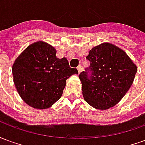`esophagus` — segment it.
I'll return each instance as SVG.
<instances>
[{
    "label": "esophagus",
    "mask_w": 145,
    "mask_h": 145,
    "mask_svg": "<svg viewBox=\"0 0 145 145\" xmlns=\"http://www.w3.org/2000/svg\"><path fill=\"white\" fill-rule=\"evenodd\" d=\"M82 70H83V67L80 64L78 67V72L79 73H81L82 71Z\"/></svg>",
    "instance_id": "obj_1"
}]
</instances>
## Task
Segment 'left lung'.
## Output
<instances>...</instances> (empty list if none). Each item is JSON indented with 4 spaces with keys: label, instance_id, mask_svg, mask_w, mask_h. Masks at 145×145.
I'll return each instance as SVG.
<instances>
[{
    "label": "left lung",
    "instance_id": "obj_1",
    "mask_svg": "<svg viewBox=\"0 0 145 145\" xmlns=\"http://www.w3.org/2000/svg\"><path fill=\"white\" fill-rule=\"evenodd\" d=\"M86 59L90 67L79 74L85 100L100 110L114 106L133 84L137 66L125 51L109 42L92 48Z\"/></svg>",
    "mask_w": 145,
    "mask_h": 145
}]
</instances>
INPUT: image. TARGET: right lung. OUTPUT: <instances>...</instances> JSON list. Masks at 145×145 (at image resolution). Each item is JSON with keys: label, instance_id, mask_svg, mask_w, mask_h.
Here are the masks:
<instances>
[{"label": "right lung", "instance_id": "1", "mask_svg": "<svg viewBox=\"0 0 145 145\" xmlns=\"http://www.w3.org/2000/svg\"><path fill=\"white\" fill-rule=\"evenodd\" d=\"M54 46L42 41L29 45L12 66L13 81L18 94L35 109H48L59 100L66 80L76 68L70 67L67 58L56 56Z\"/></svg>", "mask_w": 145, "mask_h": 145}]
</instances>
